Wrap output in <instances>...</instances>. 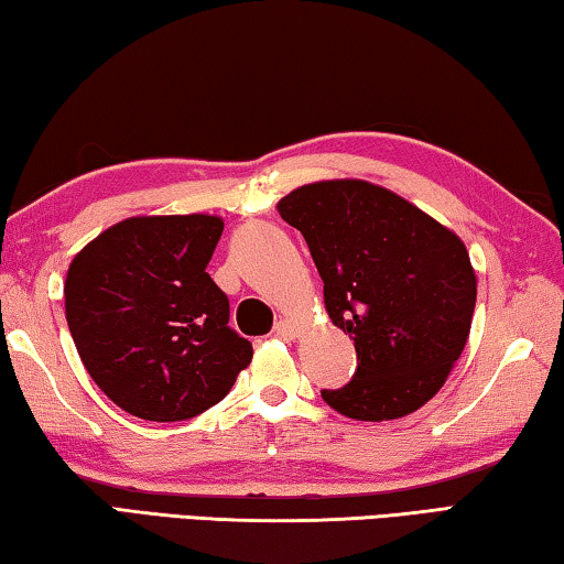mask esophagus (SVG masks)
I'll use <instances>...</instances> for the list:
<instances>
[{
	"label": "esophagus",
	"instance_id": "1",
	"mask_svg": "<svg viewBox=\"0 0 564 564\" xmlns=\"http://www.w3.org/2000/svg\"><path fill=\"white\" fill-rule=\"evenodd\" d=\"M274 335L282 337V339H294V337L300 335V325H297V322H294V319L284 317V319H280V322H276V325H274Z\"/></svg>",
	"mask_w": 564,
	"mask_h": 564
}]
</instances>
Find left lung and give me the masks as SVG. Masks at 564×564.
I'll list each match as a JSON object with an SVG mask.
<instances>
[{"label":"left lung","mask_w":564,"mask_h":564,"mask_svg":"<svg viewBox=\"0 0 564 564\" xmlns=\"http://www.w3.org/2000/svg\"><path fill=\"white\" fill-rule=\"evenodd\" d=\"M276 212L310 247L332 325L355 339V377L322 400L362 422L427 404L473 325L477 276L463 239L365 180L304 184Z\"/></svg>","instance_id":"8db88e82"}]
</instances>
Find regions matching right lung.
Instances as JSON below:
<instances>
[{"instance_id":"add662e5","label":"right lung","mask_w":564,"mask_h":564,"mask_svg":"<svg viewBox=\"0 0 564 564\" xmlns=\"http://www.w3.org/2000/svg\"><path fill=\"white\" fill-rule=\"evenodd\" d=\"M225 221L129 217L77 252L64 310L77 352L117 408L150 422L197 417L252 362L229 300L205 272Z\"/></svg>"}]
</instances>
